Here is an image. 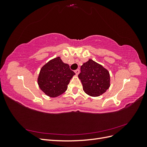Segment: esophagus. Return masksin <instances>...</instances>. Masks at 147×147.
I'll use <instances>...</instances> for the list:
<instances>
[{"label": "esophagus", "mask_w": 147, "mask_h": 147, "mask_svg": "<svg viewBox=\"0 0 147 147\" xmlns=\"http://www.w3.org/2000/svg\"><path fill=\"white\" fill-rule=\"evenodd\" d=\"M79 72H80L79 69H77L76 70H75V73L76 74V75H78L79 74Z\"/></svg>", "instance_id": "esophagus-1"}]
</instances>
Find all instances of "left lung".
I'll return each mask as SVG.
<instances>
[{
	"label": "left lung",
	"instance_id": "8db88e82",
	"mask_svg": "<svg viewBox=\"0 0 147 147\" xmlns=\"http://www.w3.org/2000/svg\"><path fill=\"white\" fill-rule=\"evenodd\" d=\"M78 78L84 92L92 97L103 94L110 86L108 70L92 59H89L81 66Z\"/></svg>",
	"mask_w": 147,
	"mask_h": 147
}]
</instances>
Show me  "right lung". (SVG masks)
<instances>
[{
  "label": "right lung",
  "instance_id": "obj_1",
  "mask_svg": "<svg viewBox=\"0 0 147 147\" xmlns=\"http://www.w3.org/2000/svg\"><path fill=\"white\" fill-rule=\"evenodd\" d=\"M75 74L60 57L49 61L40 69L37 83L40 90L50 97H56L67 90L70 79Z\"/></svg>",
  "mask_w": 147,
  "mask_h": 147
}]
</instances>
